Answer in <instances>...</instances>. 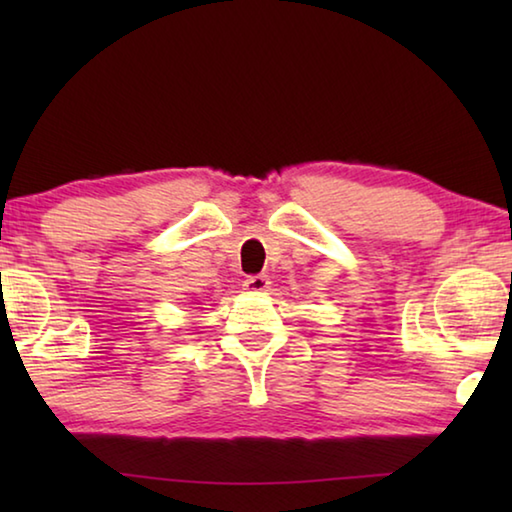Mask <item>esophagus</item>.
<instances>
[{
	"instance_id": "34e87169",
	"label": "esophagus",
	"mask_w": 512,
	"mask_h": 512,
	"mask_svg": "<svg viewBox=\"0 0 512 512\" xmlns=\"http://www.w3.org/2000/svg\"><path fill=\"white\" fill-rule=\"evenodd\" d=\"M268 284H271V282H268L266 275H250L248 280L244 282V287L250 293H262V291L268 289Z\"/></svg>"
}]
</instances>
